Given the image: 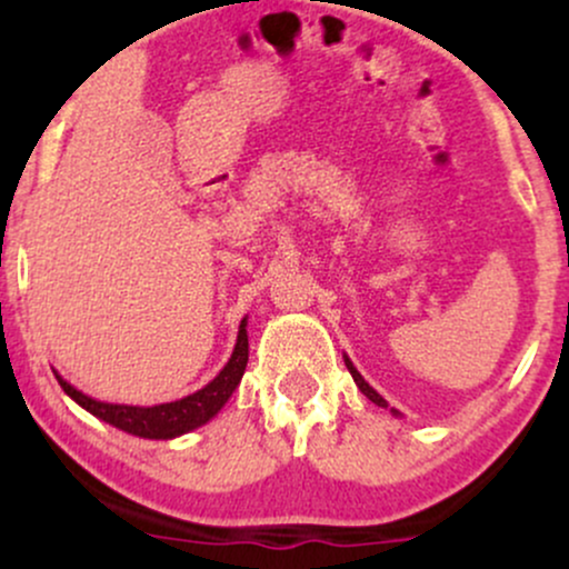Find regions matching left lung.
Listing matches in <instances>:
<instances>
[{
  "instance_id": "obj_1",
  "label": "left lung",
  "mask_w": 569,
  "mask_h": 569,
  "mask_svg": "<svg viewBox=\"0 0 569 569\" xmlns=\"http://www.w3.org/2000/svg\"><path fill=\"white\" fill-rule=\"evenodd\" d=\"M345 367H348V369H350L352 380H356V385H358V388H361V393H363V396H367V398H369V401H375V403H377V407H388V401H385V398H382L380 393H377V390H375V388H371V385H369L367 380H363V377H361V375H358V369H356V367H352V361H350V358H348V356H345ZM396 415H398V411H396Z\"/></svg>"
}]
</instances>
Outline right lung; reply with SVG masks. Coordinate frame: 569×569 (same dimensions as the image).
<instances>
[{
	"instance_id": "right-lung-1",
	"label": "right lung",
	"mask_w": 569,
	"mask_h": 569,
	"mask_svg": "<svg viewBox=\"0 0 569 569\" xmlns=\"http://www.w3.org/2000/svg\"><path fill=\"white\" fill-rule=\"evenodd\" d=\"M248 363V335H246V318L240 321L238 342L227 361V367L213 377L206 388H200L198 393L179 398L171 403H158V407H128V403H107L96 401V398L84 396L82 390H77L74 385H69L61 375H56L58 385L63 388V393L74 398L82 409H88L90 415L98 420L109 422V426L126 430V433L141 436V439H176V436L189 433V430L206 426L211 417L219 415V409L230 401L232 390L240 385Z\"/></svg>"
}]
</instances>
